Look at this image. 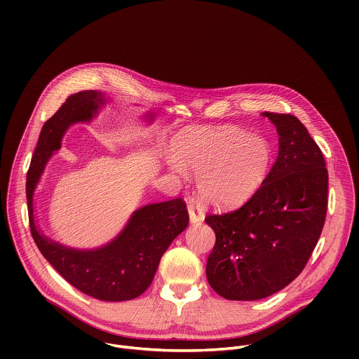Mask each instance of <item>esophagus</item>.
<instances>
[{"label":"esophagus","mask_w":359,"mask_h":359,"mask_svg":"<svg viewBox=\"0 0 359 359\" xmlns=\"http://www.w3.org/2000/svg\"><path fill=\"white\" fill-rule=\"evenodd\" d=\"M187 210H189V217H190V223L191 224H196V223H201L204 220V215L201 212V209L197 206L196 203H189L187 206Z\"/></svg>","instance_id":"34e87169"}]
</instances>
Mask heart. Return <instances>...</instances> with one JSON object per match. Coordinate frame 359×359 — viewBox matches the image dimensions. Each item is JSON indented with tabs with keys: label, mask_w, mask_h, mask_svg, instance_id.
I'll list each match as a JSON object with an SVG mask.
<instances>
[{
	"label": "heart",
	"mask_w": 359,
	"mask_h": 359,
	"mask_svg": "<svg viewBox=\"0 0 359 359\" xmlns=\"http://www.w3.org/2000/svg\"><path fill=\"white\" fill-rule=\"evenodd\" d=\"M170 158L175 170L196 175V189L203 200L234 206L264 182L273 147L266 137L236 128L194 129L175 136Z\"/></svg>",
	"instance_id": "obj_1"
}]
</instances>
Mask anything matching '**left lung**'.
Instances as JSON below:
<instances>
[{
  "mask_svg": "<svg viewBox=\"0 0 359 359\" xmlns=\"http://www.w3.org/2000/svg\"><path fill=\"white\" fill-rule=\"evenodd\" d=\"M278 133V155L260 189L240 209L209 215L216 244L210 287L233 301L262 299L304 270L321 236L328 172L318 144L292 115L264 112Z\"/></svg>",
  "mask_w": 359,
  "mask_h": 359,
  "instance_id": "left-lung-1",
  "label": "left lung"
}]
</instances>
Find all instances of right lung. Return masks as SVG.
I'll use <instances>...</instances> for the list:
<instances>
[{"mask_svg":"<svg viewBox=\"0 0 359 359\" xmlns=\"http://www.w3.org/2000/svg\"><path fill=\"white\" fill-rule=\"evenodd\" d=\"M105 93L83 90L71 95L45 122L27 173V201L34 241L43 257L71 285L102 301H128L151 284L161 259L172 241L187 227L182 198L151 203L135 210L122 231L96 248H74L46 237L35 223L34 194L46 162L61 149L62 137L75 123H89L107 104ZM149 122L155 114L147 112Z\"/></svg>","mask_w":359,"mask_h":359,"instance_id":"obj_1","label":"right lung"}]
</instances>
